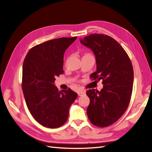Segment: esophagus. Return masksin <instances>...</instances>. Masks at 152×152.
<instances>
[{"instance_id": "esophagus-1", "label": "esophagus", "mask_w": 152, "mask_h": 152, "mask_svg": "<svg viewBox=\"0 0 152 152\" xmlns=\"http://www.w3.org/2000/svg\"><path fill=\"white\" fill-rule=\"evenodd\" d=\"M77 93H78V95L80 96H82V95L85 94H86V92L84 91H82V90H80V91H78Z\"/></svg>"}]
</instances>
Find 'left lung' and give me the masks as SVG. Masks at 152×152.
I'll return each mask as SVG.
<instances>
[{"label": "left lung", "mask_w": 152, "mask_h": 152, "mask_svg": "<svg viewBox=\"0 0 152 152\" xmlns=\"http://www.w3.org/2000/svg\"><path fill=\"white\" fill-rule=\"evenodd\" d=\"M80 41L95 55L96 71L91 77L102 80L103 85L100 91H87L90 99L87 117L94 125L107 127L122 117L129 104L134 80L132 63L120 44L111 37L94 34Z\"/></svg>", "instance_id": "8db88e82"}]
</instances>
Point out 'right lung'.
Segmentation results:
<instances>
[{
	"mask_svg": "<svg viewBox=\"0 0 152 152\" xmlns=\"http://www.w3.org/2000/svg\"><path fill=\"white\" fill-rule=\"evenodd\" d=\"M62 37L35 45L23 65L22 89L32 117L41 125L56 128L65 124L77 94L69 88L58 91L56 77L63 73V56L77 39Z\"/></svg>",
	"mask_w": 152,
	"mask_h": 152,
	"instance_id": "1",
	"label": "right lung"
}]
</instances>
